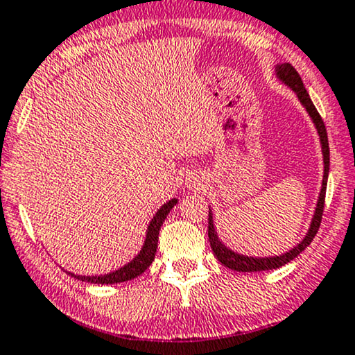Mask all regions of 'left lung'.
Segmentation results:
<instances>
[{"mask_svg":"<svg viewBox=\"0 0 355 355\" xmlns=\"http://www.w3.org/2000/svg\"><path fill=\"white\" fill-rule=\"evenodd\" d=\"M275 73L277 78L280 80L282 83H285L286 87H290L297 93L300 103H302L304 110L308 111L309 118L313 119L315 123V128L318 131V136H320V142H321V150H322V162H324V175H322V185H321V191L320 196H318V203L315 208V214H313L311 224H309V230L306 232V236L303 237L300 244L295 245L293 249H290L288 252L280 254V255H272V257H249V255H242L237 254L234 250L227 249L226 245L219 241L218 232L214 230V223H213V213L208 214V237H209V244L211 249H213L214 255L219 262L223 263L224 267L231 268V270L236 272H262V270H273V268H278L285 263H288L293 260L295 257H298L300 254L303 252L304 249L311 244V241L315 239L318 230H320L321 224V218H322V209H324V196H326V185H327V173H329V142H327V132H326V125L322 123L320 113L316 111L315 105H313L311 98H309L306 88L302 82V77L298 75V71L293 69L290 64H280L275 67Z\"/></svg>","mask_w":355,"mask_h":355,"instance_id":"1","label":"left lung"}]
</instances>
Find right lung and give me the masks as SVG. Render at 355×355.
I'll return each instance as SVG.
<instances>
[{
    "label": "right lung",
    "mask_w": 355,
    "mask_h": 355,
    "mask_svg": "<svg viewBox=\"0 0 355 355\" xmlns=\"http://www.w3.org/2000/svg\"><path fill=\"white\" fill-rule=\"evenodd\" d=\"M177 205V198H172L167 203L162 205V208L157 209L155 216L152 218V221L149 223V227H147V234H146V241L144 245H142L141 252H139L136 257H134L131 262L125 263L124 267L118 268V270L111 272V273H105V275H75V273L67 272L69 275L78 278L82 282H88V284H98V285H111V284H121V282H128L132 280L144 273L147 270V267L150 266L152 260L155 257L157 252V242H159V231L160 226H162L165 218L170 213V209Z\"/></svg>",
    "instance_id": "right-lung-1"
}]
</instances>
